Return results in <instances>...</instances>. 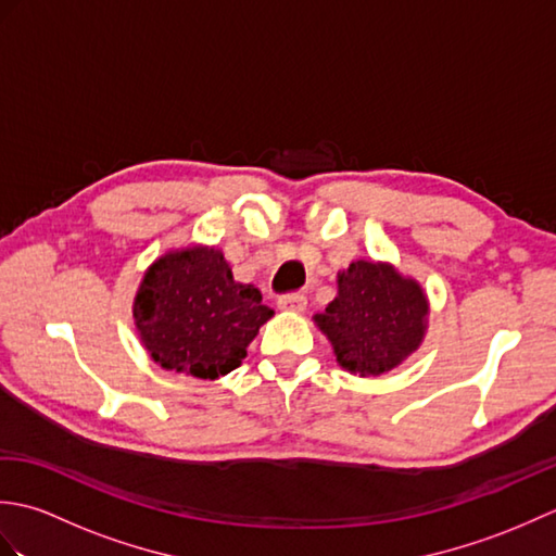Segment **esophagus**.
<instances>
[{
	"mask_svg": "<svg viewBox=\"0 0 556 556\" xmlns=\"http://www.w3.org/2000/svg\"><path fill=\"white\" fill-rule=\"evenodd\" d=\"M277 305L281 311H289V313H303L305 305H308V299L303 296V293H285V296H279Z\"/></svg>",
	"mask_w": 556,
	"mask_h": 556,
	"instance_id": "obj_1",
	"label": "esophagus"
}]
</instances>
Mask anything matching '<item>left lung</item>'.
I'll return each mask as SVG.
<instances>
[{"mask_svg": "<svg viewBox=\"0 0 556 556\" xmlns=\"http://www.w3.org/2000/svg\"><path fill=\"white\" fill-rule=\"evenodd\" d=\"M428 301L413 279L389 265L351 263L339 275V296L315 323L329 337L341 368L382 375L418 349Z\"/></svg>", "mask_w": 556, "mask_h": 556, "instance_id": "obj_1", "label": "left lung"}]
</instances>
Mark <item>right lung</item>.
Returning a JSON list of instances; mask_svg holds the SVG:
<instances>
[{"label": "right lung", "instance_id": "1", "mask_svg": "<svg viewBox=\"0 0 556 556\" xmlns=\"http://www.w3.org/2000/svg\"><path fill=\"white\" fill-rule=\"evenodd\" d=\"M275 311L253 285L233 281L215 248H186L148 269L134 303L146 349L164 370L217 380L239 368Z\"/></svg>", "mask_w": 556, "mask_h": 556}]
</instances>
